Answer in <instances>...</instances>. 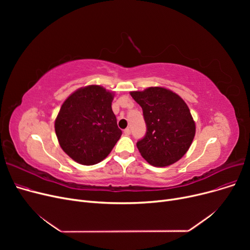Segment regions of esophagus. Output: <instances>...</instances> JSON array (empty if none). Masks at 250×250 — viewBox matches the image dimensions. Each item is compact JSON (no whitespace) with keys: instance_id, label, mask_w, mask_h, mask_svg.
<instances>
[{"instance_id":"obj_1","label":"esophagus","mask_w":250,"mask_h":250,"mask_svg":"<svg viewBox=\"0 0 250 250\" xmlns=\"http://www.w3.org/2000/svg\"><path fill=\"white\" fill-rule=\"evenodd\" d=\"M124 133H125V136H129V135H130V129H129V127H126V128L124 130Z\"/></svg>"}]
</instances>
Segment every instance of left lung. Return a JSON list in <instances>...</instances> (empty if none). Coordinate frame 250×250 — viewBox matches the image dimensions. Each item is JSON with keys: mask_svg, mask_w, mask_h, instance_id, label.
<instances>
[{"mask_svg": "<svg viewBox=\"0 0 250 250\" xmlns=\"http://www.w3.org/2000/svg\"><path fill=\"white\" fill-rule=\"evenodd\" d=\"M143 109L147 132L137 147L148 163L164 167L178 161L189 149L195 125L187 103L172 91L150 87L130 92Z\"/></svg>", "mask_w": 250, "mask_h": 250, "instance_id": "left-lung-1", "label": "left lung"}]
</instances>
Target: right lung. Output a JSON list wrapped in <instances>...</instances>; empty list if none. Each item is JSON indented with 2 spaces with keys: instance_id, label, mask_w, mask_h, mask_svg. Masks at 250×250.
<instances>
[{
  "instance_id": "right-lung-1",
  "label": "right lung",
  "mask_w": 250,
  "mask_h": 250,
  "mask_svg": "<svg viewBox=\"0 0 250 250\" xmlns=\"http://www.w3.org/2000/svg\"><path fill=\"white\" fill-rule=\"evenodd\" d=\"M112 99L110 92L91 85L77 90L62 103L56 134L62 149L76 162L99 163L120 140L123 132L111 108Z\"/></svg>"
}]
</instances>
